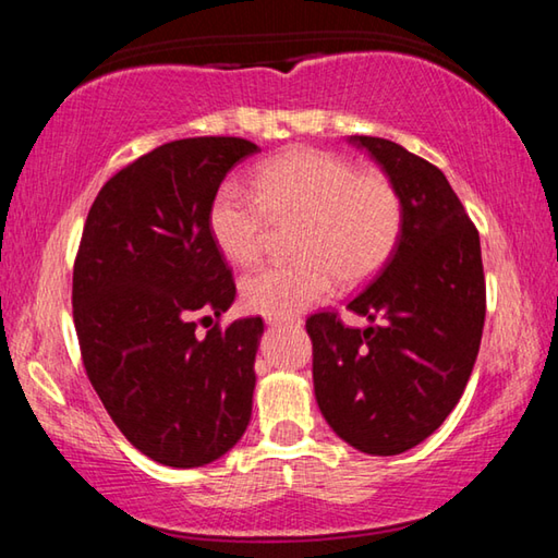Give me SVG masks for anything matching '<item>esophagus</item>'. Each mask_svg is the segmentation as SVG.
<instances>
[{
	"instance_id": "34e87169",
	"label": "esophagus",
	"mask_w": 558,
	"mask_h": 558,
	"mask_svg": "<svg viewBox=\"0 0 558 558\" xmlns=\"http://www.w3.org/2000/svg\"><path fill=\"white\" fill-rule=\"evenodd\" d=\"M268 325L278 327V325H295L300 327V319H280V317H268Z\"/></svg>"
}]
</instances>
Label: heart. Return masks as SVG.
<instances>
[{
	"instance_id": "obj_1",
	"label": "heart",
	"mask_w": 558,
	"mask_h": 558,
	"mask_svg": "<svg viewBox=\"0 0 558 558\" xmlns=\"http://www.w3.org/2000/svg\"><path fill=\"white\" fill-rule=\"evenodd\" d=\"M252 192L226 182L209 206V231L226 258L253 266L266 251L270 219L298 221L292 251L243 280L245 307L266 317H295L335 290L337 280L372 278L399 243L403 206L381 172L315 147H295L263 162Z\"/></svg>"
}]
</instances>
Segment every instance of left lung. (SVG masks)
<instances>
[{
  "label": "left lung",
  "mask_w": 558,
  "mask_h": 558,
  "mask_svg": "<svg viewBox=\"0 0 558 558\" xmlns=\"http://www.w3.org/2000/svg\"><path fill=\"white\" fill-rule=\"evenodd\" d=\"M391 179L403 206L399 243L347 310L307 317L313 381L325 421L369 456L418 446L456 409L485 327L480 233L436 165L381 137L354 135Z\"/></svg>",
  "instance_id": "obj_1"
}]
</instances>
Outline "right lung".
I'll return each mask as SVG.
<instances>
[{
  "label": "right lung",
  "mask_w": 558,
  "mask_h": 558,
  "mask_svg": "<svg viewBox=\"0 0 558 558\" xmlns=\"http://www.w3.org/2000/svg\"><path fill=\"white\" fill-rule=\"evenodd\" d=\"M258 145L174 140L110 177L73 263V323L93 389L132 446L169 468L209 465L241 440L260 317L214 325L235 282L209 231L229 169ZM211 319V317H204Z\"/></svg>",
  "instance_id": "1"
}]
</instances>
